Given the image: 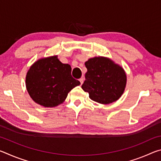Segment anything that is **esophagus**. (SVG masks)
Segmentation results:
<instances>
[{"label": "esophagus", "instance_id": "1", "mask_svg": "<svg viewBox=\"0 0 161 161\" xmlns=\"http://www.w3.org/2000/svg\"><path fill=\"white\" fill-rule=\"evenodd\" d=\"M80 83H81V84H82L83 82H84V79L83 78H80Z\"/></svg>", "mask_w": 161, "mask_h": 161}]
</instances>
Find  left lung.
Instances as JSON below:
<instances>
[{
	"instance_id": "8db88e82",
	"label": "left lung",
	"mask_w": 161,
	"mask_h": 161,
	"mask_svg": "<svg viewBox=\"0 0 161 161\" xmlns=\"http://www.w3.org/2000/svg\"><path fill=\"white\" fill-rule=\"evenodd\" d=\"M87 72L81 88L89 98L102 104L118 100L126 84V75L123 68L111 59L95 57L85 62Z\"/></svg>"
}]
</instances>
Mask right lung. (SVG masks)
Masks as SVG:
<instances>
[{
    "mask_svg": "<svg viewBox=\"0 0 161 161\" xmlns=\"http://www.w3.org/2000/svg\"><path fill=\"white\" fill-rule=\"evenodd\" d=\"M72 68L63 64L58 56L38 59L27 72L25 84L30 96L45 107H54L63 103L67 94L80 81L71 75Z\"/></svg>",
    "mask_w": 161,
    "mask_h": 161,
    "instance_id": "1",
    "label": "right lung"
}]
</instances>
